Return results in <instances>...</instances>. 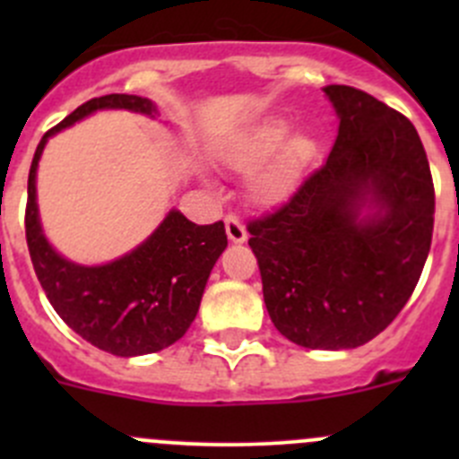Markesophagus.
<instances>
[{
  "mask_svg": "<svg viewBox=\"0 0 459 459\" xmlns=\"http://www.w3.org/2000/svg\"><path fill=\"white\" fill-rule=\"evenodd\" d=\"M224 224H226V235H229L230 242H235V244L247 242V226L239 221V217L226 215Z\"/></svg>",
  "mask_w": 459,
  "mask_h": 459,
  "instance_id": "esophagus-1",
  "label": "esophagus"
}]
</instances>
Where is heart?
I'll use <instances>...</instances> for the list:
<instances>
[{"label": "heart", "instance_id": "b5f03b06", "mask_svg": "<svg viewBox=\"0 0 459 459\" xmlns=\"http://www.w3.org/2000/svg\"><path fill=\"white\" fill-rule=\"evenodd\" d=\"M286 128L289 126L284 122H268L264 126L255 128V131L248 133L247 137H242V140L230 148L229 164L239 170H247L262 164L284 142ZM313 151H316V143H313L311 137H290L280 148V152L273 160H268L255 173V178H253V195L259 202H277L289 195L298 186L304 169L311 161Z\"/></svg>", "mask_w": 459, "mask_h": 459}]
</instances>
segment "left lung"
I'll use <instances>...</instances> for the list:
<instances>
[{
	"mask_svg": "<svg viewBox=\"0 0 459 459\" xmlns=\"http://www.w3.org/2000/svg\"><path fill=\"white\" fill-rule=\"evenodd\" d=\"M324 92L340 117L326 164L280 208L248 221L266 311L304 349H358L418 286L435 188L413 124L353 86ZM371 205L373 213L361 215Z\"/></svg>",
	"mask_w": 459,
	"mask_h": 459,
	"instance_id": "obj_1",
	"label": "left lung"
}]
</instances>
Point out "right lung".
I'll return each mask as SVG.
<instances>
[{
    "instance_id": "right-lung-1",
    "label": "right lung",
    "mask_w": 459,
    "mask_h": 459,
    "mask_svg": "<svg viewBox=\"0 0 459 459\" xmlns=\"http://www.w3.org/2000/svg\"><path fill=\"white\" fill-rule=\"evenodd\" d=\"M100 108L157 113L146 97L113 92L88 100L46 131L37 143L29 173L26 242L37 280L57 316L97 349L119 358H135L175 344L188 331L208 275L229 239L224 221L197 226L179 211H170L146 242L104 266H80L53 251L37 215V161L50 135Z\"/></svg>"
}]
</instances>
